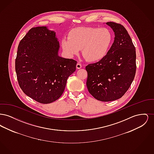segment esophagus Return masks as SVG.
Wrapping results in <instances>:
<instances>
[{"label": "esophagus", "instance_id": "34e87169", "mask_svg": "<svg viewBox=\"0 0 154 154\" xmlns=\"http://www.w3.org/2000/svg\"><path fill=\"white\" fill-rule=\"evenodd\" d=\"M81 67H82V65H81V64L80 62H79V63H77V65H76V67H77V69H80L81 68Z\"/></svg>", "mask_w": 154, "mask_h": 154}]
</instances>
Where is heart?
<instances>
[{
    "label": "heart",
    "instance_id": "b5f03b06",
    "mask_svg": "<svg viewBox=\"0 0 154 154\" xmlns=\"http://www.w3.org/2000/svg\"><path fill=\"white\" fill-rule=\"evenodd\" d=\"M112 42V35L106 28L79 27L71 30L68 37L63 38V50L70 57L82 49V55L89 62H98L107 54Z\"/></svg>",
    "mask_w": 154,
    "mask_h": 154
}]
</instances>
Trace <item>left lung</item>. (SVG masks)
<instances>
[{
	"mask_svg": "<svg viewBox=\"0 0 154 154\" xmlns=\"http://www.w3.org/2000/svg\"><path fill=\"white\" fill-rule=\"evenodd\" d=\"M106 24L114 32V43L102 60L85 67L88 91L102 102L116 100L123 96L136 70V49L127 30L120 23Z\"/></svg>",
	"mask_w": 154,
	"mask_h": 154,
	"instance_id": "8db88e82",
	"label": "left lung"
}]
</instances>
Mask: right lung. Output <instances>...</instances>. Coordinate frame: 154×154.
<instances>
[{"mask_svg":"<svg viewBox=\"0 0 154 154\" xmlns=\"http://www.w3.org/2000/svg\"><path fill=\"white\" fill-rule=\"evenodd\" d=\"M55 33L46 26L33 28L20 41L15 72L22 91L37 102H53L64 92L77 61L58 56Z\"/></svg>","mask_w":154,"mask_h":154,"instance_id":"right-lung-1","label":"right lung"}]
</instances>
